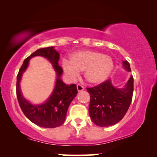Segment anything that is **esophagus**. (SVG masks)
<instances>
[{
  "mask_svg": "<svg viewBox=\"0 0 157 157\" xmlns=\"http://www.w3.org/2000/svg\"><path fill=\"white\" fill-rule=\"evenodd\" d=\"M77 90H78V91H83V90H84V87L81 84H77Z\"/></svg>",
  "mask_w": 157,
  "mask_h": 157,
  "instance_id": "34e87169",
  "label": "esophagus"
}]
</instances>
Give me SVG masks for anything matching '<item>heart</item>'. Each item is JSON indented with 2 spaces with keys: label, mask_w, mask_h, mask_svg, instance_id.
Masks as SVG:
<instances>
[{
  "label": "heart",
  "mask_w": 157,
  "mask_h": 157,
  "mask_svg": "<svg viewBox=\"0 0 157 157\" xmlns=\"http://www.w3.org/2000/svg\"><path fill=\"white\" fill-rule=\"evenodd\" d=\"M62 66L71 81H74L84 70L86 80L90 83L98 84L106 81L113 69V61L110 56L96 51H80L63 59Z\"/></svg>",
  "instance_id": "1"
}]
</instances>
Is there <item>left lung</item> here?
<instances>
[{
  "label": "left lung",
  "instance_id": "1",
  "mask_svg": "<svg viewBox=\"0 0 157 157\" xmlns=\"http://www.w3.org/2000/svg\"><path fill=\"white\" fill-rule=\"evenodd\" d=\"M123 66L131 71L129 63L123 61ZM90 94L89 115L96 125L101 127L114 125L127 112L134 91V78L128 79L124 88H115L110 79L94 87L87 88Z\"/></svg>",
  "mask_w": 157,
  "mask_h": 157
}]
</instances>
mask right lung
<instances>
[{
  "mask_svg": "<svg viewBox=\"0 0 157 157\" xmlns=\"http://www.w3.org/2000/svg\"><path fill=\"white\" fill-rule=\"evenodd\" d=\"M36 55L44 56L53 64L57 78L52 94L42 105H33L23 98L20 89V81L23 72L28 65L29 60ZM59 53L54 47L40 48L26 58L17 75L16 95L21 110L31 122L44 128H55L62 125L65 121L68 108L78 91L76 84L66 85L61 80L63 69L59 65Z\"/></svg>",
  "mask_w": 157,
  "mask_h": 157,
  "instance_id": "right-lung-1",
  "label": "right lung"
}]
</instances>
